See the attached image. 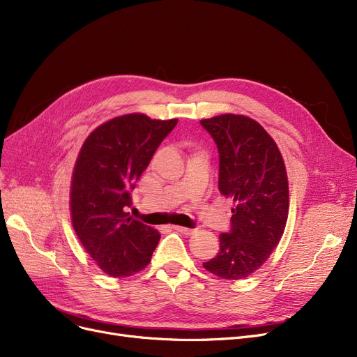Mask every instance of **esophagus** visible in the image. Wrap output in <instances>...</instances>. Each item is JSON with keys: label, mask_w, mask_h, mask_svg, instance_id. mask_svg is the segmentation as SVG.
<instances>
[{"label": "esophagus", "mask_w": 357, "mask_h": 357, "mask_svg": "<svg viewBox=\"0 0 357 357\" xmlns=\"http://www.w3.org/2000/svg\"><path fill=\"white\" fill-rule=\"evenodd\" d=\"M174 230H176L185 236H191L195 233V229H188V227H182V226H174Z\"/></svg>", "instance_id": "1"}]
</instances>
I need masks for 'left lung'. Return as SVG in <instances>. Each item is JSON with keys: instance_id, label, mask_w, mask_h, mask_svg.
I'll use <instances>...</instances> for the list:
<instances>
[{"instance_id": "1", "label": "left lung", "mask_w": 357, "mask_h": 357, "mask_svg": "<svg viewBox=\"0 0 357 357\" xmlns=\"http://www.w3.org/2000/svg\"><path fill=\"white\" fill-rule=\"evenodd\" d=\"M217 144L218 190L231 197V226L220 234V250L204 268L237 280L265 264L284 234L289 191L285 163L257 121L236 114L201 120Z\"/></svg>"}]
</instances>
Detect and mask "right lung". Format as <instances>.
<instances>
[{
  "label": "right lung",
  "instance_id": "right-lung-1",
  "mask_svg": "<svg viewBox=\"0 0 357 357\" xmlns=\"http://www.w3.org/2000/svg\"><path fill=\"white\" fill-rule=\"evenodd\" d=\"M178 120L127 114L97 127L73 167L70 214L88 255L109 276H130L149 265L160 234L130 217L131 192Z\"/></svg>",
  "mask_w": 357,
  "mask_h": 357
}]
</instances>
